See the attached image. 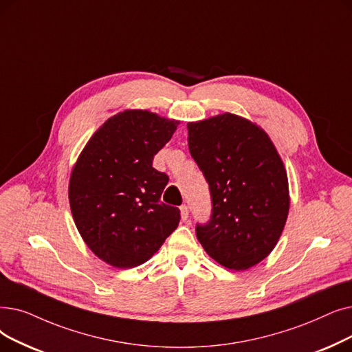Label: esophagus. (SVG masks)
I'll list each match as a JSON object with an SVG mask.
<instances>
[{
  "label": "esophagus",
  "instance_id": "34e87169",
  "mask_svg": "<svg viewBox=\"0 0 352 352\" xmlns=\"http://www.w3.org/2000/svg\"><path fill=\"white\" fill-rule=\"evenodd\" d=\"M179 210H181V219H182V220H187V219H188V212H190V211H188V206H186V204L181 206Z\"/></svg>",
  "mask_w": 352,
  "mask_h": 352
}]
</instances>
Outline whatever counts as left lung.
<instances>
[{"label":"left lung","instance_id":"obj_1","mask_svg":"<svg viewBox=\"0 0 352 352\" xmlns=\"http://www.w3.org/2000/svg\"><path fill=\"white\" fill-rule=\"evenodd\" d=\"M188 149L211 197L197 239L214 261L246 270L276 246L289 211L287 175L267 133L248 119L223 113L191 122Z\"/></svg>","mask_w":352,"mask_h":352}]
</instances>
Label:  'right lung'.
I'll list each match as a JSON object with an SVG mask.
<instances>
[{"mask_svg":"<svg viewBox=\"0 0 352 352\" xmlns=\"http://www.w3.org/2000/svg\"><path fill=\"white\" fill-rule=\"evenodd\" d=\"M179 122L148 111H125L91 136L70 177L76 227L89 249L119 269L145 263L179 223L164 204L168 175L152 166Z\"/></svg>","mask_w":352,"mask_h":352,"instance_id":"1","label":"right lung"}]
</instances>
